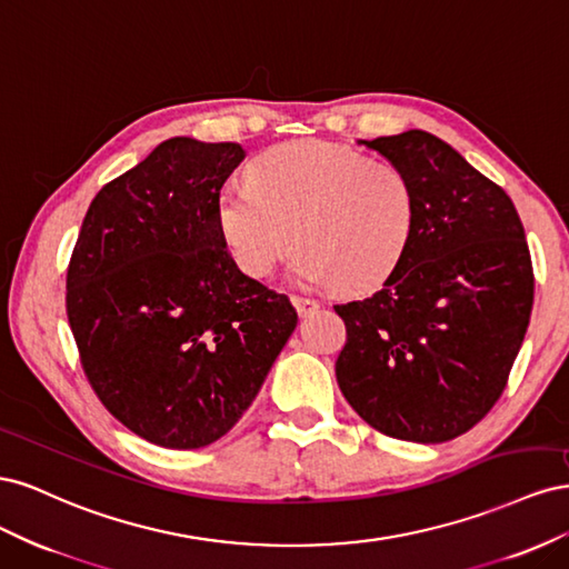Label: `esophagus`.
I'll list each match as a JSON object with an SVG mask.
<instances>
[{
	"instance_id": "1",
	"label": "esophagus",
	"mask_w": 569,
	"mask_h": 569,
	"mask_svg": "<svg viewBox=\"0 0 569 569\" xmlns=\"http://www.w3.org/2000/svg\"><path fill=\"white\" fill-rule=\"evenodd\" d=\"M291 303H295V308H297L301 318L313 316V313L320 311V301L311 299V297H291Z\"/></svg>"
}]
</instances>
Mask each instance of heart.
I'll return each mask as SVG.
<instances>
[{
    "label": "heart",
    "mask_w": 569,
    "mask_h": 569,
    "mask_svg": "<svg viewBox=\"0 0 569 569\" xmlns=\"http://www.w3.org/2000/svg\"><path fill=\"white\" fill-rule=\"evenodd\" d=\"M216 220L249 278H268L297 242L291 280L368 291L403 261L416 228V189L387 159L301 140L258 157L251 184L222 187Z\"/></svg>",
    "instance_id": "b5f03b06"
}]
</instances>
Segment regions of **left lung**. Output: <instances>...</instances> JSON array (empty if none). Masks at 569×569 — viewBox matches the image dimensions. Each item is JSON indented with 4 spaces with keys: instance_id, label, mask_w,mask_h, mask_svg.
<instances>
[{
    "instance_id": "1",
    "label": "left lung",
    "mask_w": 569,
    "mask_h": 569,
    "mask_svg": "<svg viewBox=\"0 0 569 569\" xmlns=\"http://www.w3.org/2000/svg\"><path fill=\"white\" fill-rule=\"evenodd\" d=\"M416 189L401 266L363 301L335 306L343 399L377 432L441 443L503 393L531 316L533 272L510 197L425 130L360 140Z\"/></svg>"
}]
</instances>
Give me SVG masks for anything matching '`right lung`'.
<instances>
[{"instance_id":"1","label":"right lung","mask_w":569,"mask_h":569,"mask_svg":"<svg viewBox=\"0 0 569 569\" xmlns=\"http://www.w3.org/2000/svg\"><path fill=\"white\" fill-rule=\"evenodd\" d=\"M244 157L170 137L99 189L68 266L84 375L118 422L163 449L228 435L299 320L220 237L216 199Z\"/></svg>"}]
</instances>
